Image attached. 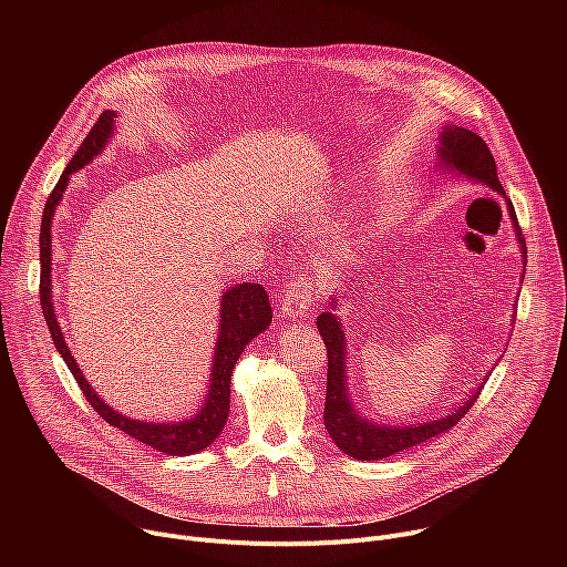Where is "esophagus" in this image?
<instances>
[{
  "label": "esophagus",
  "instance_id": "obj_1",
  "mask_svg": "<svg viewBox=\"0 0 567 567\" xmlns=\"http://www.w3.org/2000/svg\"><path fill=\"white\" fill-rule=\"evenodd\" d=\"M313 300H316V289L311 287L309 280L305 278L291 280L282 293V316L293 320L305 318L313 309Z\"/></svg>",
  "mask_w": 567,
  "mask_h": 567
}]
</instances>
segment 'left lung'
I'll return each instance as SVG.
<instances>
[{"label": "left lung", "instance_id": "obj_1", "mask_svg": "<svg viewBox=\"0 0 567 567\" xmlns=\"http://www.w3.org/2000/svg\"><path fill=\"white\" fill-rule=\"evenodd\" d=\"M440 145H437V171H444L446 175H453L457 179L473 182L477 186L489 188L505 197L507 213L512 219V226L516 230V239L520 245L523 265H527V251L525 239L518 228V219L514 213L512 202L505 195V188L496 173V161L489 152L487 143H484L475 132L457 125H444L440 132ZM525 278V274H523ZM332 309L322 311L316 318V328L326 341L328 348V394H326V411H322V422L332 437V442L350 457L354 460H385L396 455L399 451L413 449L417 444H424L449 429H453L473 406L480 390L489 379H482L477 388L462 401V406L451 409L446 415L435 420H424L422 424H381L372 422L370 417H363L354 401L350 399V383H348V337L343 330L341 318L334 313L339 307V296L330 298Z\"/></svg>", "mask_w": 567, "mask_h": 567}]
</instances>
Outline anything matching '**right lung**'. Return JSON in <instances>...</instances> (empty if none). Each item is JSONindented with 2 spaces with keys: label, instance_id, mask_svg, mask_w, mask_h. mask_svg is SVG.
<instances>
[{
  "label": "right lung",
  "instance_id": "1",
  "mask_svg": "<svg viewBox=\"0 0 567 567\" xmlns=\"http://www.w3.org/2000/svg\"><path fill=\"white\" fill-rule=\"evenodd\" d=\"M116 112L105 110L92 132L85 136L83 145L78 147L73 158L69 161V166L64 168L60 182L55 184L53 193L49 195L42 213V228H40V302H42V313L47 318V326L53 339L55 350L69 365L71 374L75 377L80 390L85 392L87 401L92 403V409L114 429L127 433L136 442H143L152 446L158 453L166 455H193L210 446L226 420H228V409H230V379L235 363L239 361V354L245 352L249 341L260 337L274 318L269 296L262 285L258 282H239L235 287H228L221 293L219 300V330H217V343L213 348V363H210V377H208V390L202 399V406L195 409V415L188 420L179 422H141L132 420L118 411H114L110 403H105L103 396L90 385L85 374L80 372V365L75 363L62 328L58 322L55 309H53V282H51V224L58 204L62 202V195L69 186V175L78 173L80 168H85L87 164L107 147L110 138L114 136V123Z\"/></svg>",
  "mask_w": 567,
  "mask_h": 567
}]
</instances>
